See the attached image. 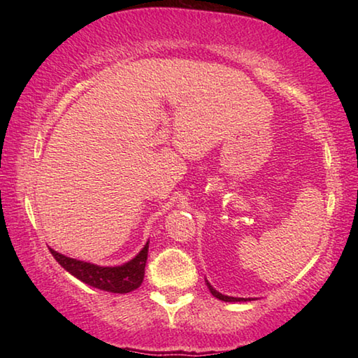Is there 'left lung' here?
Segmentation results:
<instances>
[{
	"mask_svg": "<svg viewBox=\"0 0 358 358\" xmlns=\"http://www.w3.org/2000/svg\"><path fill=\"white\" fill-rule=\"evenodd\" d=\"M207 286H208V289H210V292L213 294L216 299H220V300H222V301H248V300H251V299H235V296H227V295H222V294H220L217 292V290H215L213 287L210 286V282H207Z\"/></svg>",
	"mask_w": 358,
	"mask_h": 358,
	"instance_id": "obj_1",
	"label": "left lung"
}]
</instances>
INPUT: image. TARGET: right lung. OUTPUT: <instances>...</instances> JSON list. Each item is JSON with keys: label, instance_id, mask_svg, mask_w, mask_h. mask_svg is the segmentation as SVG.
Listing matches in <instances>:
<instances>
[{"label": "right lung", "instance_id": "1", "mask_svg": "<svg viewBox=\"0 0 358 358\" xmlns=\"http://www.w3.org/2000/svg\"><path fill=\"white\" fill-rule=\"evenodd\" d=\"M50 252L66 271H69L72 276H76L77 280L83 281L88 286L112 294H128L141 286L143 281L145 264H147L148 257V243L134 259L120 266H99L66 257L53 250H50Z\"/></svg>", "mask_w": 358, "mask_h": 358}]
</instances>
